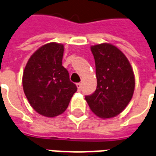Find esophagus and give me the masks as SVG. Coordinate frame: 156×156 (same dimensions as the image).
<instances>
[{
  "mask_svg": "<svg viewBox=\"0 0 156 156\" xmlns=\"http://www.w3.org/2000/svg\"><path fill=\"white\" fill-rule=\"evenodd\" d=\"M76 86H77V87H78V90L79 91H81V90H82V83H77V84H76Z\"/></svg>",
  "mask_w": 156,
  "mask_h": 156,
  "instance_id": "esophagus-1",
  "label": "esophagus"
}]
</instances>
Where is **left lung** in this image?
Returning a JSON list of instances; mask_svg holds the SVG:
<instances>
[{"instance_id": "8db88e82", "label": "left lung", "mask_w": 156, "mask_h": 156, "mask_svg": "<svg viewBox=\"0 0 156 156\" xmlns=\"http://www.w3.org/2000/svg\"><path fill=\"white\" fill-rule=\"evenodd\" d=\"M96 64L97 87L86 96L92 112L101 119L119 115L130 102L135 78L130 63L120 50L109 43L91 46Z\"/></svg>"}]
</instances>
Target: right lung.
I'll use <instances>...</instances> for the list:
<instances>
[{"mask_svg":"<svg viewBox=\"0 0 156 156\" xmlns=\"http://www.w3.org/2000/svg\"><path fill=\"white\" fill-rule=\"evenodd\" d=\"M64 45L50 42L29 58L23 70V87L34 110L46 117L61 115L69 106L77 87L62 65Z\"/></svg>","mask_w":156,"mask_h":156,"instance_id":"1","label":"right lung"}]
</instances>
